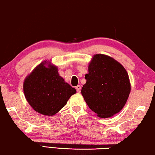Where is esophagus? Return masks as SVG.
<instances>
[{
  "label": "esophagus",
  "instance_id": "34e87169",
  "mask_svg": "<svg viewBox=\"0 0 155 155\" xmlns=\"http://www.w3.org/2000/svg\"><path fill=\"white\" fill-rule=\"evenodd\" d=\"M76 90H77V92H81V85H77V87H76Z\"/></svg>",
  "mask_w": 155,
  "mask_h": 155
}]
</instances>
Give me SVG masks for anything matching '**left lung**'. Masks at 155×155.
Instances as JSON below:
<instances>
[{"label":"left lung","instance_id":"left-lung-1","mask_svg":"<svg viewBox=\"0 0 155 155\" xmlns=\"http://www.w3.org/2000/svg\"><path fill=\"white\" fill-rule=\"evenodd\" d=\"M85 75L81 94L90 109L100 117L121 111L129 96L130 85L125 68L111 57L94 55Z\"/></svg>","mask_w":155,"mask_h":155}]
</instances>
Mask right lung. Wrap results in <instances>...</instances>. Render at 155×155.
Wrapping results in <instances>:
<instances>
[{"instance_id":"1","label":"right lung","mask_w":155,"mask_h":155,"mask_svg":"<svg viewBox=\"0 0 155 155\" xmlns=\"http://www.w3.org/2000/svg\"><path fill=\"white\" fill-rule=\"evenodd\" d=\"M23 88L30 105L37 112L45 115L56 114L76 93L75 89L59 75L57 67L46 61L26 78Z\"/></svg>"}]
</instances>
